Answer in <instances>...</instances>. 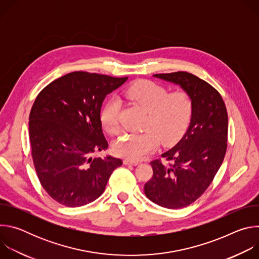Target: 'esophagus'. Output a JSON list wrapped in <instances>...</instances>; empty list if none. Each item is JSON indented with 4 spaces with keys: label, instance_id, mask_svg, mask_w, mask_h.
<instances>
[{
    "label": "esophagus",
    "instance_id": "34e87169",
    "mask_svg": "<svg viewBox=\"0 0 259 259\" xmlns=\"http://www.w3.org/2000/svg\"><path fill=\"white\" fill-rule=\"evenodd\" d=\"M123 163H124L125 165H133V166H136V165L139 164L138 161H131V160H127V159H125V160L123 161Z\"/></svg>",
    "mask_w": 259,
    "mask_h": 259
}]
</instances>
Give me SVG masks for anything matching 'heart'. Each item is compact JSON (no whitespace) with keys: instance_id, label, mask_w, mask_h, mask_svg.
I'll list each match as a JSON object with an SVG mask.
<instances>
[{"instance_id":"1","label":"heart","mask_w":259,"mask_h":259,"mask_svg":"<svg viewBox=\"0 0 259 259\" xmlns=\"http://www.w3.org/2000/svg\"><path fill=\"white\" fill-rule=\"evenodd\" d=\"M126 98L137 104L147 114L143 124L145 132L125 134L113 145L116 155L138 161L154 153L161 142L171 145L179 140L187 130L193 114V101L186 91L168 90L152 81H140L125 92ZM119 100H109L101 110L100 122L109 135L120 131Z\"/></svg>"}]
</instances>
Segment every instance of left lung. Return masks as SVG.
Segmentation results:
<instances>
[{
	"label": "left lung",
	"instance_id": "8db88e82",
	"mask_svg": "<svg viewBox=\"0 0 259 259\" xmlns=\"http://www.w3.org/2000/svg\"><path fill=\"white\" fill-rule=\"evenodd\" d=\"M155 78L178 85L193 101L190 126L160 160L151 162L153 177L144 194L155 204L180 209L194 203L210 186L226 156L228 113L223 97L210 84L187 71L157 73Z\"/></svg>",
	"mask_w": 259,
	"mask_h": 259
}]
</instances>
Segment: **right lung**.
I'll use <instances>...</instances> for the list:
<instances>
[{
    "label": "right lung",
    "mask_w": 259,
    "mask_h": 259,
    "mask_svg": "<svg viewBox=\"0 0 259 259\" xmlns=\"http://www.w3.org/2000/svg\"><path fill=\"white\" fill-rule=\"evenodd\" d=\"M127 80L73 71L36 96L28 123L33 165L42 187L59 204L80 207L93 202L123 164L92 154L108 146L100 122L102 102Z\"/></svg>",
    "instance_id": "add662e5"
}]
</instances>
